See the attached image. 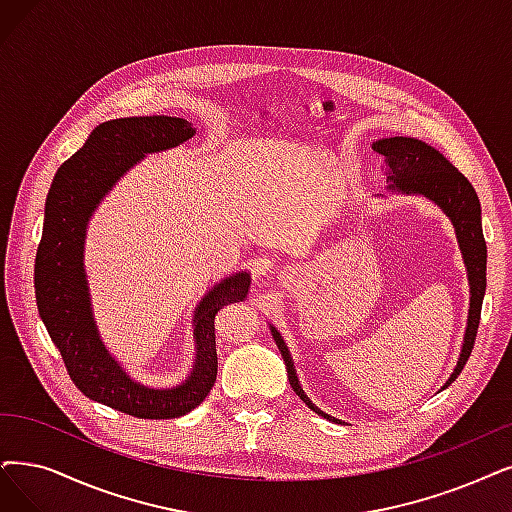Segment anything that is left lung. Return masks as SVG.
I'll use <instances>...</instances> for the list:
<instances>
[{
	"label": "left lung",
	"mask_w": 512,
	"mask_h": 512,
	"mask_svg": "<svg viewBox=\"0 0 512 512\" xmlns=\"http://www.w3.org/2000/svg\"><path fill=\"white\" fill-rule=\"evenodd\" d=\"M372 149L380 153L386 161L388 168V191L401 193V195H420L428 201H433L435 206L452 220L456 239L462 252V260L468 275L470 285V306H468V319H466V332L464 342L460 349L458 363L454 367L452 376L447 378L443 388L452 384L460 372L464 363L473 351L477 327L481 319V304L485 296V264H487V248L483 239V227H481V203L477 197V191L473 185L460 174L449 159L443 157L435 147L426 145V142L410 136H391V138H380L372 142ZM271 327L273 340L277 349L285 361V370H288V380L294 388V393L311 407V410L330 422H338V418L321 412L319 407L309 399L302 391L300 380L294 370V361L288 351V344L283 342L277 327Z\"/></svg>",
	"instance_id": "left-lung-1"
}]
</instances>
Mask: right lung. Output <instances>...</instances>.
I'll return each mask as SVG.
<instances>
[{
  "label": "right lung",
  "instance_id": "right-lung-1",
  "mask_svg": "<svg viewBox=\"0 0 512 512\" xmlns=\"http://www.w3.org/2000/svg\"><path fill=\"white\" fill-rule=\"evenodd\" d=\"M182 117H121L96 126L86 145L58 168L46 197L44 231L35 256V298L46 330L75 386L92 401L134 418L185 416L216 382V315L248 298L250 273L220 279L193 311V370L172 388L134 380L102 342L84 264L86 233L96 208L149 153L174 149L195 136Z\"/></svg>",
  "mask_w": 512,
  "mask_h": 512
}]
</instances>
